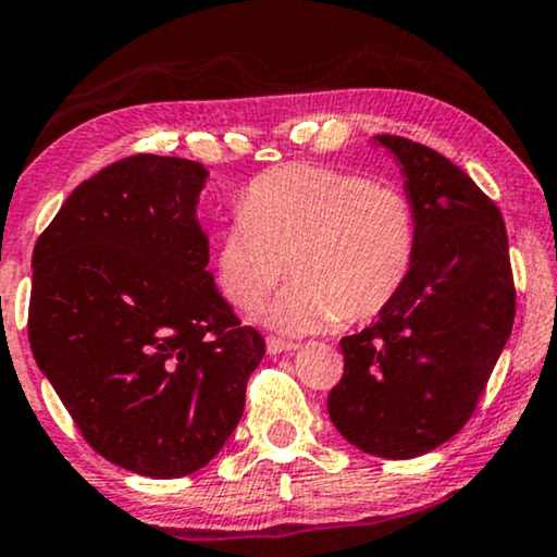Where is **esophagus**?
Here are the masks:
<instances>
[{
  "label": "esophagus",
  "instance_id": "obj_1",
  "mask_svg": "<svg viewBox=\"0 0 557 557\" xmlns=\"http://www.w3.org/2000/svg\"><path fill=\"white\" fill-rule=\"evenodd\" d=\"M299 345H294V342H286V339H278V337H269L265 339V349H269V355H281V352H292Z\"/></svg>",
  "mask_w": 557,
  "mask_h": 557
}]
</instances>
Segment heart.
<instances>
[{"mask_svg": "<svg viewBox=\"0 0 557 557\" xmlns=\"http://www.w3.org/2000/svg\"><path fill=\"white\" fill-rule=\"evenodd\" d=\"M416 246V210L400 187L288 164L253 180L240 212L218 233L215 278L233 307L250 311L278 284L286 261L292 281L261 319L276 332L309 334L391 307Z\"/></svg>", "mask_w": 557, "mask_h": 557, "instance_id": "heart-1", "label": "heart"}]
</instances>
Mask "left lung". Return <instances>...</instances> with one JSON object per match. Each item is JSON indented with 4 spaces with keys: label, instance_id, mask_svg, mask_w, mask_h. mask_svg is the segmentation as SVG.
<instances>
[{
    "label": "left lung",
    "instance_id": "1",
    "mask_svg": "<svg viewBox=\"0 0 557 557\" xmlns=\"http://www.w3.org/2000/svg\"><path fill=\"white\" fill-rule=\"evenodd\" d=\"M398 159L418 223L413 269L395 301L339 339L345 375L326 408L364 454L413 459L474 413L515 322L505 220L444 154L380 134Z\"/></svg>",
    "mask_w": 557,
    "mask_h": 557
}]
</instances>
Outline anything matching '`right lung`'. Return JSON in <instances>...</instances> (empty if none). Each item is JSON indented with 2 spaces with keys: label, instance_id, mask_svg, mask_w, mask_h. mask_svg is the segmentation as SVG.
I'll list each match as a JSON object with an SVG mask.
<instances>
[{
  "label": "right lung",
  "instance_id": "obj_1",
  "mask_svg": "<svg viewBox=\"0 0 557 557\" xmlns=\"http://www.w3.org/2000/svg\"><path fill=\"white\" fill-rule=\"evenodd\" d=\"M200 162L136 154L81 182L33 253L29 347L90 448L141 476L202 469L265 342L220 296Z\"/></svg>",
  "mask_w": 557,
  "mask_h": 557
}]
</instances>
